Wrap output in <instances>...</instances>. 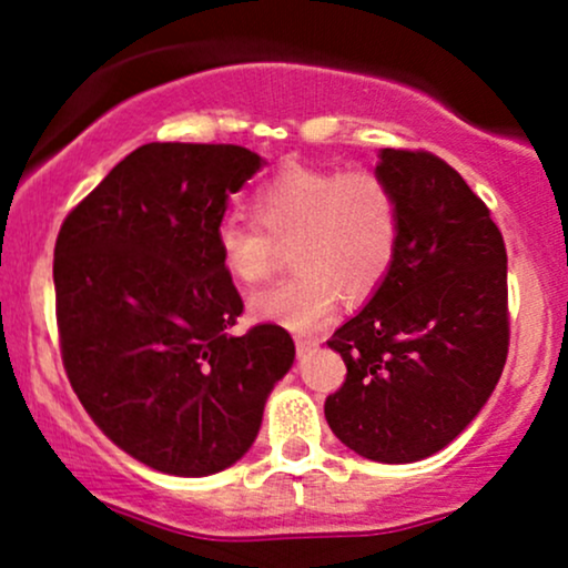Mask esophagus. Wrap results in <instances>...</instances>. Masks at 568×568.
Segmentation results:
<instances>
[{"instance_id":"obj_1","label":"esophagus","mask_w":568,"mask_h":568,"mask_svg":"<svg viewBox=\"0 0 568 568\" xmlns=\"http://www.w3.org/2000/svg\"><path fill=\"white\" fill-rule=\"evenodd\" d=\"M317 347H321V338H315V336H296L298 355H306V352H312V349H317Z\"/></svg>"}]
</instances>
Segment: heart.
Segmentation results:
<instances>
[{
  "instance_id": "b5f03b06",
  "label": "heart",
  "mask_w": 568,
  "mask_h": 568,
  "mask_svg": "<svg viewBox=\"0 0 568 568\" xmlns=\"http://www.w3.org/2000/svg\"><path fill=\"white\" fill-rule=\"evenodd\" d=\"M258 226L221 221L213 234L224 275L258 285L291 247L296 275L251 298L258 323L306 334L336 312L338 298L363 302L387 280L400 240V205L393 186L374 171H331L288 165L251 200Z\"/></svg>"
}]
</instances>
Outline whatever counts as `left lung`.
Returning <instances> with one entry per match:
<instances>
[{"mask_svg":"<svg viewBox=\"0 0 568 568\" xmlns=\"http://www.w3.org/2000/svg\"><path fill=\"white\" fill-rule=\"evenodd\" d=\"M376 173L400 205L389 275L328 347L347 382L325 400L344 446L408 465L459 438L507 361V253L488 207L427 152L382 149Z\"/></svg>","mask_w":568,"mask_h":568,"instance_id":"1","label":"left lung"}]
</instances>
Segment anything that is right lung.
<instances>
[{
	"instance_id": "1",
	"label": "right lung",
	"mask_w": 568,
	"mask_h": 568,
	"mask_svg": "<svg viewBox=\"0 0 568 568\" xmlns=\"http://www.w3.org/2000/svg\"><path fill=\"white\" fill-rule=\"evenodd\" d=\"M264 160L234 143H146L63 221V366L98 429L141 465L205 478L243 459L288 374V331L230 334L243 298L213 234Z\"/></svg>"
}]
</instances>
